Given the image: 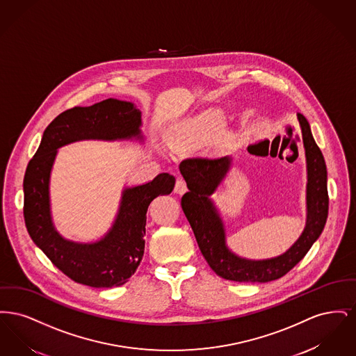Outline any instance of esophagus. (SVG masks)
I'll use <instances>...</instances> for the list:
<instances>
[{
    "label": "esophagus",
    "instance_id": "esophagus-1",
    "mask_svg": "<svg viewBox=\"0 0 356 356\" xmlns=\"http://www.w3.org/2000/svg\"><path fill=\"white\" fill-rule=\"evenodd\" d=\"M186 191H188V188H186V181L183 179H177L176 184H175V192L177 195H183V193H186Z\"/></svg>",
    "mask_w": 356,
    "mask_h": 356
}]
</instances>
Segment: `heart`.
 <instances>
[{
	"mask_svg": "<svg viewBox=\"0 0 356 356\" xmlns=\"http://www.w3.org/2000/svg\"><path fill=\"white\" fill-rule=\"evenodd\" d=\"M221 125V118L219 115H212L207 119L188 124L183 129L175 132L170 135V144L173 149H180L186 147L189 141H192L196 136H200L202 134H208L216 131Z\"/></svg>",
	"mask_w": 356,
	"mask_h": 356,
	"instance_id": "1",
	"label": "heart"
}]
</instances>
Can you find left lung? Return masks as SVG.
I'll list each match as a JSON object with an SVG mask.
<instances>
[{"mask_svg":"<svg viewBox=\"0 0 356 356\" xmlns=\"http://www.w3.org/2000/svg\"><path fill=\"white\" fill-rule=\"evenodd\" d=\"M302 128L307 163V221L305 231L284 254L264 260H250L234 254L225 241L220 215L209 199L231 168L232 157H192L180 163V172L189 192L181 197V208L199 248L216 275L238 283H267L284 276L309 251L321 236L328 216L327 168L308 121L298 115Z\"/></svg>","mask_w":356,"mask_h":356,"instance_id":"left-lung-1","label":"left lung"}]
</instances>
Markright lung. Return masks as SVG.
Masks as SVG:
<instances>
[{
    "label": "right lung",
    "mask_w": 356,
    "mask_h": 356,
    "mask_svg": "<svg viewBox=\"0 0 356 356\" xmlns=\"http://www.w3.org/2000/svg\"><path fill=\"white\" fill-rule=\"evenodd\" d=\"M141 112L132 102L108 99L92 106H74L58 115L44 131L41 144L24 177V219L34 244L76 283L119 287L135 273L145 247L147 211L154 197L170 195L175 177L160 173L152 181L122 191L111 229L95 243L61 236L53 225L51 172L57 149L80 140L143 138Z\"/></svg>",
    "instance_id": "1"
}]
</instances>
